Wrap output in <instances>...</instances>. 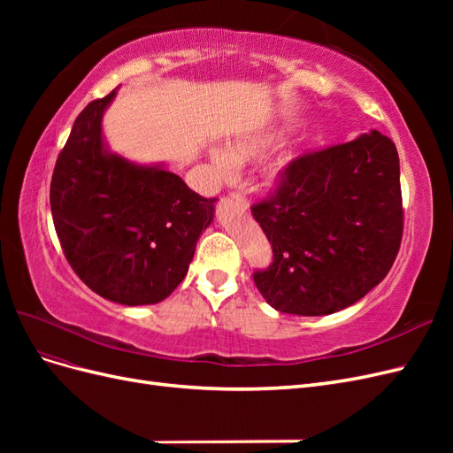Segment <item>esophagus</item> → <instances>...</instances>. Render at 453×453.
Segmentation results:
<instances>
[{
    "mask_svg": "<svg viewBox=\"0 0 453 453\" xmlns=\"http://www.w3.org/2000/svg\"><path fill=\"white\" fill-rule=\"evenodd\" d=\"M230 200L234 202L238 208H242V210H248L250 208V202H248V198H245L242 193H230Z\"/></svg>",
    "mask_w": 453,
    "mask_h": 453,
    "instance_id": "1",
    "label": "esophagus"
}]
</instances>
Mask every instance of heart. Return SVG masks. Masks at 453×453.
Listing matches in <instances>:
<instances>
[{"label": "heart", "mask_w": 453, "mask_h": 453, "mask_svg": "<svg viewBox=\"0 0 453 453\" xmlns=\"http://www.w3.org/2000/svg\"><path fill=\"white\" fill-rule=\"evenodd\" d=\"M283 142V130H266L257 135H251L248 140H240L232 143L226 150L223 149H213L211 150V160L215 168L223 175L234 173V166H243V164L257 162L263 158L268 150L278 147ZM291 160V155L281 157L273 166L268 170V180L273 181L278 180L280 172L287 166V162Z\"/></svg>", "instance_id": "heart-1"}]
</instances>
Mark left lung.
Returning <instances> with one entry per match:
<instances>
[{
	"instance_id": "obj_1",
	"label": "left lung",
	"mask_w": 453,
	"mask_h": 453,
	"mask_svg": "<svg viewBox=\"0 0 453 453\" xmlns=\"http://www.w3.org/2000/svg\"><path fill=\"white\" fill-rule=\"evenodd\" d=\"M273 260L253 280L283 313L328 315L388 276L403 240L395 143L372 130L289 162L273 193L251 205Z\"/></svg>"
}]
</instances>
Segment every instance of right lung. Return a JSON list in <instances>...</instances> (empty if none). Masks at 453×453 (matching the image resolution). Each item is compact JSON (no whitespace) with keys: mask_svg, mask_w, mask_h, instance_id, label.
Wrapping results in <instances>:
<instances>
[{"mask_svg":"<svg viewBox=\"0 0 453 453\" xmlns=\"http://www.w3.org/2000/svg\"><path fill=\"white\" fill-rule=\"evenodd\" d=\"M113 98L115 90L75 119L52 172V221L67 263L94 293L125 306L157 304L187 276L215 198L166 168L109 153L102 117Z\"/></svg>","mask_w":453,"mask_h":453,"instance_id":"obj_1","label":"right lung"}]
</instances>
